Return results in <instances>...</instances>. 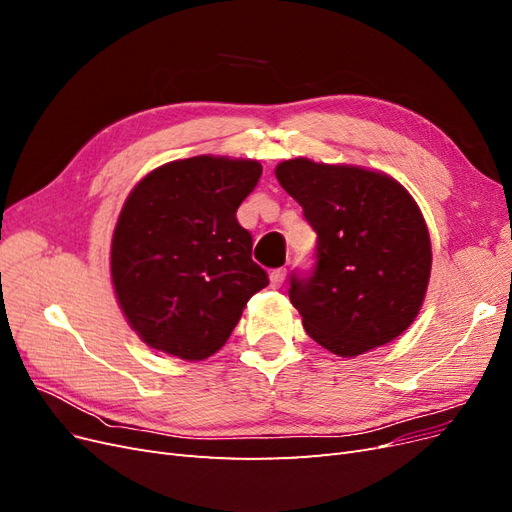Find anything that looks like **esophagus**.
<instances>
[{"label":"esophagus","mask_w":512,"mask_h":512,"mask_svg":"<svg viewBox=\"0 0 512 512\" xmlns=\"http://www.w3.org/2000/svg\"><path fill=\"white\" fill-rule=\"evenodd\" d=\"M269 280H271L273 288H280L286 280V269H273L271 275H269Z\"/></svg>","instance_id":"esophagus-1"}]
</instances>
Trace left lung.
Here are the masks:
<instances>
[{
    "label": "left lung",
    "mask_w": 512,
    "mask_h": 512,
    "mask_svg": "<svg viewBox=\"0 0 512 512\" xmlns=\"http://www.w3.org/2000/svg\"><path fill=\"white\" fill-rule=\"evenodd\" d=\"M275 177L318 235L314 273L288 290L307 335L344 359L393 342L421 312L431 275L416 200L391 175L352 164L292 158Z\"/></svg>",
    "instance_id": "obj_1"
}]
</instances>
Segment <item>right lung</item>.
I'll return each mask as SVG.
<instances>
[{"label": "right lung", "instance_id": "obj_1", "mask_svg": "<svg viewBox=\"0 0 512 512\" xmlns=\"http://www.w3.org/2000/svg\"><path fill=\"white\" fill-rule=\"evenodd\" d=\"M256 160L196 156L153 168L128 194L111 241V280L132 331L183 361L218 352L269 284L237 209Z\"/></svg>", "mask_w": 512, "mask_h": 512}]
</instances>
